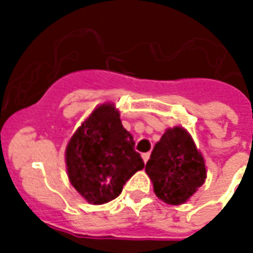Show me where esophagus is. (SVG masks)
<instances>
[{
    "label": "esophagus",
    "instance_id": "1",
    "mask_svg": "<svg viewBox=\"0 0 253 253\" xmlns=\"http://www.w3.org/2000/svg\"><path fill=\"white\" fill-rule=\"evenodd\" d=\"M150 156H151V154H150V152H146V154H142L143 162H144V163H147V162H148V159H150Z\"/></svg>",
    "mask_w": 253,
    "mask_h": 253
}]
</instances>
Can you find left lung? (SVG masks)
<instances>
[{
	"label": "left lung",
	"instance_id": "left-lung-1",
	"mask_svg": "<svg viewBox=\"0 0 253 253\" xmlns=\"http://www.w3.org/2000/svg\"><path fill=\"white\" fill-rule=\"evenodd\" d=\"M146 172L155 194L169 205L184 204L206 178L204 158L182 127L167 130L155 144Z\"/></svg>",
	"mask_w": 253,
	"mask_h": 253
}]
</instances>
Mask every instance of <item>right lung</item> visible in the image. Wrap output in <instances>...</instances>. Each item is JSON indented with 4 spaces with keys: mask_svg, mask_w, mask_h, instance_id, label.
<instances>
[{
    "mask_svg": "<svg viewBox=\"0 0 253 253\" xmlns=\"http://www.w3.org/2000/svg\"><path fill=\"white\" fill-rule=\"evenodd\" d=\"M65 162L71 184L94 205L117 198L132 174L144 168L132 135L110 103L97 107L77 128L67 147Z\"/></svg>",
    "mask_w": 253,
    "mask_h": 253,
    "instance_id": "1",
    "label": "right lung"
}]
</instances>
